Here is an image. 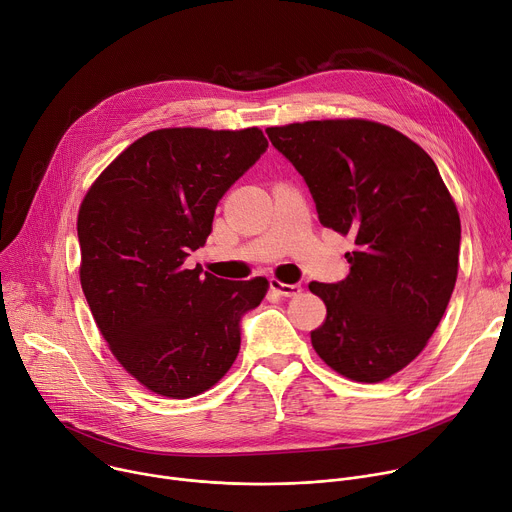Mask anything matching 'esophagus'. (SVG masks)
<instances>
[{
    "label": "esophagus",
    "instance_id": "obj_1",
    "mask_svg": "<svg viewBox=\"0 0 512 512\" xmlns=\"http://www.w3.org/2000/svg\"><path fill=\"white\" fill-rule=\"evenodd\" d=\"M269 286H271V290L275 294H280L284 298H292V296H298L302 292L300 284H282V282H277V280H271Z\"/></svg>",
    "mask_w": 512,
    "mask_h": 512
}]
</instances>
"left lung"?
<instances>
[{
  "label": "left lung",
  "instance_id": "8db88e82",
  "mask_svg": "<svg viewBox=\"0 0 512 512\" xmlns=\"http://www.w3.org/2000/svg\"><path fill=\"white\" fill-rule=\"evenodd\" d=\"M265 132L306 181L320 222L355 239L345 280L308 286L327 306L312 347L341 376L382 382L425 349L455 288L461 224L439 169L369 120Z\"/></svg>",
  "mask_w": 512,
  "mask_h": 512
}]
</instances>
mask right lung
Instances as JSON below:
<instances>
[{
    "label": "right lung",
    "mask_w": 512,
    "mask_h": 512,
    "mask_svg": "<svg viewBox=\"0 0 512 512\" xmlns=\"http://www.w3.org/2000/svg\"><path fill=\"white\" fill-rule=\"evenodd\" d=\"M265 151L259 128L153 130L116 157L79 208L85 300L116 359L155 394H202L239 355L241 320L267 280L230 282L183 261Z\"/></svg>",
    "instance_id": "add662e5"
}]
</instances>
